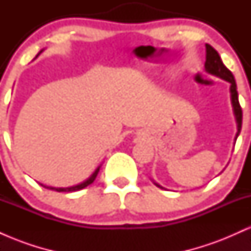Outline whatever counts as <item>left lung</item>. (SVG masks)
Here are the masks:
<instances>
[{
    "instance_id": "1",
    "label": "left lung",
    "mask_w": 251,
    "mask_h": 251,
    "mask_svg": "<svg viewBox=\"0 0 251 251\" xmlns=\"http://www.w3.org/2000/svg\"><path fill=\"white\" fill-rule=\"evenodd\" d=\"M206 48V55H205V71L208 72L209 74L211 75L218 76L221 79L226 80L230 83V99H231V105H232V112H234L235 116V120H236V125H237V132H236L235 135V143L237 137L240 135L241 128H242V108L240 105V101H238V93H237V86H236V81L235 77L232 75V73L230 72L227 68L224 66V63L222 62L220 54L217 53V50H214L211 46L206 43L205 45ZM155 186L158 188L164 189L163 186H160L159 184L155 183Z\"/></svg>"
}]
</instances>
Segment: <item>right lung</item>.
<instances>
[{
    "mask_svg": "<svg viewBox=\"0 0 251 251\" xmlns=\"http://www.w3.org/2000/svg\"><path fill=\"white\" fill-rule=\"evenodd\" d=\"M43 51V50H40V53L37 54L36 55V57L40 55V54H41ZM35 57V59H36ZM100 168H101V165H99L98 166V168L96 169V171L93 172V174H92L91 176H89V177L87 178V179L86 180H83L82 183H79V184H76V185H73V186H68V188H54V186H47V185H43V184H41V186H43V188H46V189H50V190H53V191H57V192H73V191H79V190H81V189H83V188H86V186H88L89 184H92L94 181V179H96L97 178V176H98V172H99V170H100Z\"/></svg>",
    "mask_w": 251,
    "mask_h": 251,
    "instance_id": "right-lung-1",
    "label": "right lung"
}]
</instances>
